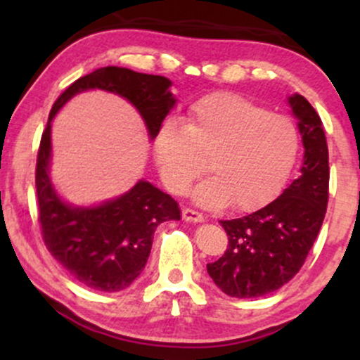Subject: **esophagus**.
<instances>
[{"mask_svg": "<svg viewBox=\"0 0 360 360\" xmlns=\"http://www.w3.org/2000/svg\"><path fill=\"white\" fill-rule=\"evenodd\" d=\"M183 218L186 221H203L205 217L201 214L200 212H196V210H191V208H184L183 210Z\"/></svg>", "mask_w": 360, "mask_h": 360, "instance_id": "34e87169", "label": "esophagus"}]
</instances>
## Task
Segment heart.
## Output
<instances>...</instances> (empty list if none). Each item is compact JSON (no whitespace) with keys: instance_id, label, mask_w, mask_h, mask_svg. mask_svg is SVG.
<instances>
[{"instance_id":"b5f03b06","label":"heart","mask_w":360,"mask_h":360,"mask_svg":"<svg viewBox=\"0 0 360 360\" xmlns=\"http://www.w3.org/2000/svg\"><path fill=\"white\" fill-rule=\"evenodd\" d=\"M300 154V134L289 117L238 94H212L189 106L183 125L167 120L154 137L160 177L174 193L200 177L194 189L206 206L230 203L238 212L267 205L286 184Z\"/></svg>"}]
</instances>
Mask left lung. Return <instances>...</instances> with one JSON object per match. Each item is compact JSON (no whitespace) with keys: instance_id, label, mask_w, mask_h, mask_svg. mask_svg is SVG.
<instances>
[{"instance_id":"1","label":"left lung","mask_w":360,"mask_h":360,"mask_svg":"<svg viewBox=\"0 0 360 360\" xmlns=\"http://www.w3.org/2000/svg\"><path fill=\"white\" fill-rule=\"evenodd\" d=\"M289 105L304 146L300 177L257 212L221 220L229 245L206 266L213 283L232 298H259L295 278L323 223L330 181L325 131L307 98L292 94Z\"/></svg>"}]
</instances>
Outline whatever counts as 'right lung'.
Returning a JSON list of instances; mask_svg holds the SVG:
<instances>
[{
  "label": "right lung",
  "mask_w": 360,
  "mask_h": 360,
  "mask_svg": "<svg viewBox=\"0 0 360 360\" xmlns=\"http://www.w3.org/2000/svg\"><path fill=\"white\" fill-rule=\"evenodd\" d=\"M169 86L171 81L164 76L108 65L74 81L49 113L35 167L39 221L52 257L82 286L105 292L130 286L146 267L157 226L162 221L179 220L181 212L174 198L147 181H139L123 196L94 208L60 201L49 179L52 118L74 94L105 89L130 101L154 139L176 103Z\"/></svg>",
  "instance_id": "1"
}]
</instances>
